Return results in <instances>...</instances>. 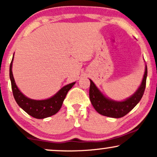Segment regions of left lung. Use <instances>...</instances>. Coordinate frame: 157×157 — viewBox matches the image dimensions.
I'll use <instances>...</instances> for the list:
<instances>
[{
    "mask_svg": "<svg viewBox=\"0 0 157 157\" xmlns=\"http://www.w3.org/2000/svg\"><path fill=\"white\" fill-rule=\"evenodd\" d=\"M146 77H147V67L146 66L144 78L142 83L138 90L132 96L124 101H114L111 99L106 98L99 91L93 81H90L89 96L90 100L94 109L99 114L104 116L113 118H120L125 116L138 104L144 96L146 88Z\"/></svg>",
    "mask_w": 157,
    "mask_h": 157,
    "instance_id": "obj_1",
    "label": "left lung"
}]
</instances>
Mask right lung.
Returning a JSON list of instances; mask_svg holds the SVG:
<instances>
[{"mask_svg": "<svg viewBox=\"0 0 157 157\" xmlns=\"http://www.w3.org/2000/svg\"><path fill=\"white\" fill-rule=\"evenodd\" d=\"M13 59V56L10 64L9 76L11 82L13 95L17 104L29 115L36 119H44L56 114L62 106L67 93L72 88L75 82L65 85L56 94L46 100L37 101L28 98L20 92L16 85L12 74Z\"/></svg>", "mask_w": 157, "mask_h": 157, "instance_id": "obj_1", "label": "right lung"}]
</instances>
